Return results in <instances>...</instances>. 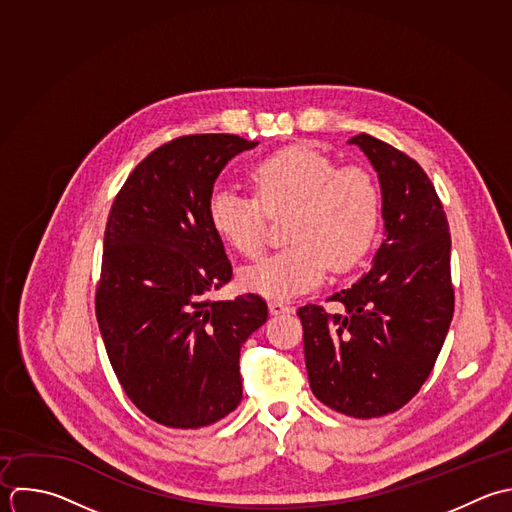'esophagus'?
Here are the masks:
<instances>
[{
	"mask_svg": "<svg viewBox=\"0 0 512 512\" xmlns=\"http://www.w3.org/2000/svg\"><path fill=\"white\" fill-rule=\"evenodd\" d=\"M269 311H271L273 315H281V313H291L293 307L287 305V303H283V301H269Z\"/></svg>",
	"mask_w": 512,
	"mask_h": 512,
	"instance_id": "1",
	"label": "esophagus"
}]
</instances>
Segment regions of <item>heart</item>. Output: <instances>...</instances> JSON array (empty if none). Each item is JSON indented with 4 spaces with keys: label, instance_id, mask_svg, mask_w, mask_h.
<instances>
[{
    "label": "heart",
    "instance_id": "obj_1",
    "mask_svg": "<svg viewBox=\"0 0 512 512\" xmlns=\"http://www.w3.org/2000/svg\"><path fill=\"white\" fill-rule=\"evenodd\" d=\"M253 195L213 189L207 217L217 237L245 259L265 247V223L287 213L289 245L245 269L243 287L273 299L313 289L331 267L353 269L371 249L381 217L375 177L361 165L337 167L335 159L307 145H289L249 169Z\"/></svg>",
    "mask_w": 512,
    "mask_h": 512
}]
</instances>
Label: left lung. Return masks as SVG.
<instances>
[{"mask_svg":"<svg viewBox=\"0 0 512 512\" xmlns=\"http://www.w3.org/2000/svg\"><path fill=\"white\" fill-rule=\"evenodd\" d=\"M379 173L385 239L375 265L349 289L303 305V347L313 395L355 419L399 411L423 387L455 313L451 233L423 167L393 145L359 133Z\"/></svg>","mask_w":512,"mask_h":512,"instance_id":"obj_1","label":"left lung"}]
</instances>
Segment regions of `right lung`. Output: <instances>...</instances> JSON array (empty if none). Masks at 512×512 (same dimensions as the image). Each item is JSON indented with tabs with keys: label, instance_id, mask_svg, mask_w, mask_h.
Wrapping results in <instances>:
<instances>
[{
	"label": "right lung",
	"instance_id": "right-lung-1",
	"mask_svg": "<svg viewBox=\"0 0 512 512\" xmlns=\"http://www.w3.org/2000/svg\"><path fill=\"white\" fill-rule=\"evenodd\" d=\"M229 133L183 135L151 151L111 205L95 315L131 403L171 429H201L243 399L239 351L267 321L261 295L217 301L233 277L207 217L213 183L253 149Z\"/></svg>",
	"mask_w": 512,
	"mask_h": 512
}]
</instances>
